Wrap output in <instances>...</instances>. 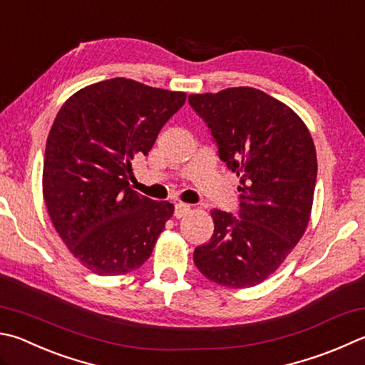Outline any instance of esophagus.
Returning a JSON list of instances; mask_svg holds the SVG:
<instances>
[{
  "mask_svg": "<svg viewBox=\"0 0 365 365\" xmlns=\"http://www.w3.org/2000/svg\"><path fill=\"white\" fill-rule=\"evenodd\" d=\"M190 205L188 204H185V202H177L175 204V212H174V215H175V218H182V217H185L190 212Z\"/></svg>",
  "mask_w": 365,
  "mask_h": 365,
  "instance_id": "34e87169",
  "label": "esophagus"
}]
</instances>
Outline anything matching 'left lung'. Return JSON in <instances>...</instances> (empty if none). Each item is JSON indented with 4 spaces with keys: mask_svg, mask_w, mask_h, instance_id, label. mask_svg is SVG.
I'll use <instances>...</instances> for the list:
<instances>
[{
    "mask_svg": "<svg viewBox=\"0 0 365 365\" xmlns=\"http://www.w3.org/2000/svg\"><path fill=\"white\" fill-rule=\"evenodd\" d=\"M218 155L240 177V218L210 210L214 235L195 249L196 268L223 287L246 289L281 267L307 231L317 160L307 124L286 103L254 88L191 94Z\"/></svg>",
    "mask_w": 365,
    "mask_h": 365,
    "instance_id": "8db88e82",
    "label": "left lung"
}]
</instances>
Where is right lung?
I'll return each instance as SVG.
<instances>
[{
    "label": "right lung",
    "mask_w": 365,
    "mask_h": 365,
    "mask_svg": "<svg viewBox=\"0 0 365 365\" xmlns=\"http://www.w3.org/2000/svg\"><path fill=\"white\" fill-rule=\"evenodd\" d=\"M185 92L111 78L75 92L46 142L43 197L51 222L83 267L130 273L148 260L174 204L129 187L132 163L148 155Z\"/></svg>",
    "instance_id": "add662e5"
}]
</instances>
